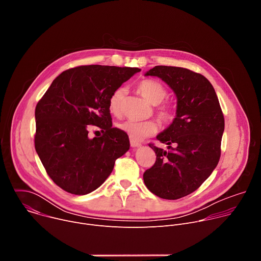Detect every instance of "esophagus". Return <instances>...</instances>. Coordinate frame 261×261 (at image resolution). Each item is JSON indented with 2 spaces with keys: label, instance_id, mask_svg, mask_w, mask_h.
<instances>
[{
  "label": "esophagus",
  "instance_id": "esophagus-1",
  "mask_svg": "<svg viewBox=\"0 0 261 261\" xmlns=\"http://www.w3.org/2000/svg\"><path fill=\"white\" fill-rule=\"evenodd\" d=\"M130 144H131L132 147H138V146L141 145L140 142H138V141H136V140H134V139H130Z\"/></svg>",
  "mask_w": 261,
  "mask_h": 261
}]
</instances>
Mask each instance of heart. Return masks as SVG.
<instances>
[{
	"label": "heart",
	"instance_id": "b5f03b06",
	"mask_svg": "<svg viewBox=\"0 0 261 261\" xmlns=\"http://www.w3.org/2000/svg\"><path fill=\"white\" fill-rule=\"evenodd\" d=\"M138 89L142 96L156 107V114L163 124H170L175 116L174 108L169 104H160L168 95L166 88L158 81L144 80L138 85ZM125 89L124 87L117 88L110 94L108 99V109L115 117L123 115ZM160 105L158 106V104ZM119 128L128 134L134 140H141L145 137L154 135L158 130V124L153 120L134 121L127 120L118 125Z\"/></svg>",
	"mask_w": 261,
	"mask_h": 261
}]
</instances>
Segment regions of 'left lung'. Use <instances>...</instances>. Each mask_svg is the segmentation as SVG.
<instances>
[{"mask_svg":"<svg viewBox=\"0 0 261 261\" xmlns=\"http://www.w3.org/2000/svg\"><path fill=\"white\" fill-rule=\"evenodd\" d=\"M145 75L158 76L175 93L176 117L157 136L169 151L148 143L155 164L144 171L146 188L163 199L175 200L197 190L221 156L224 116L212 84L199 73L172 66H155Z\"/></svg>","mask_w":261,"mask_h":261,"instance_id":"left-lung-1","label":"left lung"}]
</instances>
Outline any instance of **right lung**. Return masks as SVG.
Wrapping results in <instances>:
<instances>
[{
	"instance_id": "obj_1",
	"label": "right lung",
	"mask_w": 261,
	"mask_h": 261,
	"mask_svg": "<svg viewBox=\"0 0 261 261\" xmlns=\"http://www.w3.org/2000/svg\"><path fill=\"white\" fill-rule=\"evenodd\" d=\"M140 69L85 65L62 72L35 109V148L48 176L68 193L85 195L109 176L129 150L128 135L113 128L110 94ZM102 132L90 139L88 130Z\"/></svg>"
}]
</instances>
